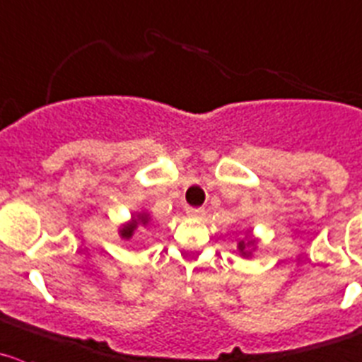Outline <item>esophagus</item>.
Instances as JSON below:
<instances>
[{"instance_id": "esophagus-1", "label": "esophagus", "mask_w": 362, "mask_h": 362, "mask_svg": "<svg viewBox=\"0 0 362 362\" xmlns=\"http://www.w3.org/2000/svg\"><path fill=\"white\" fill-rule=\"evenodd\" d=\"M203 212H205L203 209H192V206H189L187 209V216H191V217H202Z\"/></svg>"}]
</instances>
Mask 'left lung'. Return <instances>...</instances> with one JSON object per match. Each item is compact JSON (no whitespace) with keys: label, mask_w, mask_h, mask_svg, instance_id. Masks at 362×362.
I'll return each instance as SVG.
<instances>
[{"label":"left lung","mask_w":362,"mask_h":362,"mask_svg":"<svg viewBox=\"0 0 362 362\" xmlns=\"http://www.w3.org/2000/svg\"><path fill=\"white\" fill-rule=\"evenodd\" d=\"M255 245H256V238H252V235H249L247 240L238 242L237 249L240 251L242 256H249V255H251V249L255 247Z\"/></svg>","instance_id":"left-lung-1"}]
</instances>
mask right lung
<instances>
[{"label": "right lung", "mask_w": 362, "mask_h": 362, "mask_svg": "<svg viewBox=\"0 0 362 362\" xmlns=\"http://www.w3.org/2000/svg\"><path fill=\"white\" fill-rule=\"evenodd\" d=\"M150 221H152V219H150L148 212H136V214H132L131 221H127V223L122 224L120 230H118V233H120L122 238L129 240V238H132V235H134L136 228H138V226H148Z\"/></svg>", "instance_id": "right-lung-1"}]
</instances>
